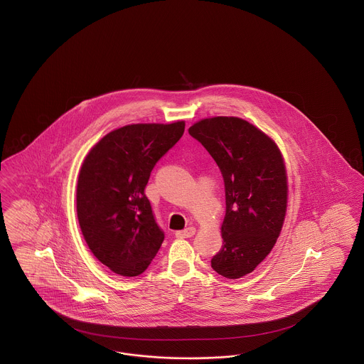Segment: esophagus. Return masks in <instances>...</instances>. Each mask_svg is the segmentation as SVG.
<instances>
[{
  "instance_id": "obj_1",
  "label": "esophagus",
  "mask_w": 364,
  "mask_h": 364,
  "mask_svg": "<svg viewBox=\"0 0 364 364\" xmlns=\"http://www.w3.org/2000/svg\"><path fill=\"white\" fill-rule=\"evenodd\" d=\"M195 232H196V229L193 226H188L184 230L176 232V237H178V239H188V237H192L195 235Z\"/></svg>"
}]
</instances>
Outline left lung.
Returning <instances> with one entry per match:
<instances>
[{"label": "left lung", "mask_w": 364, "mask_h": 364, "mask_svg": "<svg viewBox=\"0 0 364 364\" xmlns=\"http://www.w3.org/2000/svg\"><path fill=\"white\" fill-rule=\"evenodd\" d=\"M188 132L214 158L225 183L224 245L211 267L229 279L242 277L269 255L284 224V159L272 139L237 117L205 119Z\"/></svg>", "instance_id": "obj_1"}]
</instances>
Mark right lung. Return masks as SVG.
<instances>
[{
	"mask_svg": "<svg viewBox=\"0 0 364 364\" xmlns=\"http://www.w3.org/2000/svg\"><path fill=\"white\" fill-rule=\"evenodd\" d=\"M184 128V122L122 127L101 139L82 165L79 225L94 257L116 274H141L164 242L144 188Z\"/></svg>",
	"mask_w": 364,
	"mask_h": 364,
	"instance_id": "right-lung-1",
	"label": "right lung"
}]
</instances>
